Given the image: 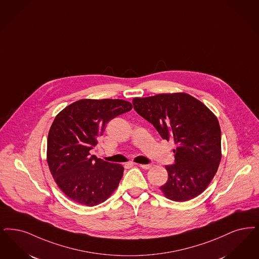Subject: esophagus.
I'll list each match as a JSON object with an SVG mask.
<instances>
[{"label":"esophagus","mask_w":259,"mask_h":259,"mask_svg":"<svg viewBox=\"0 0 259 259\" xmlns=\"http://www.w3.org/2000/svg\"><path fill=\"white\" fill-rule=\"evenodd\" d=\"M140 166H141L142 168H144V169H149V168L152 166V165H150V164H149V165H143V164H141Z\"/></svg>","instance_id":"obj_1"}]
</instances>
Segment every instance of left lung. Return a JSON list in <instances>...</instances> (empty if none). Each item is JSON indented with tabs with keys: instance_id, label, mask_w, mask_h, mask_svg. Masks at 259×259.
<instances>
[{
	"instance_id": "8db88e82",
	"label": "left lung",
	"mask_w": 259,
	"mask_h": 259,
	"mask_svg": "<svg viewBox=\"0 0 259 259\" xmlns=\"http://www.w3.org/2000/svg\"><path fill=\"white\" fill-rule=\"evenodd\" d=\"M135 111L156 128L162 139L174 140L176 164L166 166L164 196L187 201L200 195L217 172L222 158L221 127L204 104L185 93L135 97Z\"/></svg>"
}]
</instances>
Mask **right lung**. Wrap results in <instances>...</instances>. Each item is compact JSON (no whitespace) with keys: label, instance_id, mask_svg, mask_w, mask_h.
<instances>
[{"label":"right lung","instance_id":"right-lung-1","mask_svg":"<svg viewBox=\"0 0 259 259\" xmlns=\"http://www.w3.org/2000/svg\"><path fill=\"white\" fill-rule=\"evenodd\" d=\"M132 108L122 99H81L56 115L47 139V163L57 185L73 201L94 206L118 186L124 167L90 151L107 123Z\"/></svg>","mask_w":259,"mask_h":259}]
</instances>
